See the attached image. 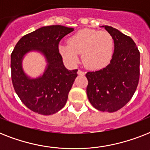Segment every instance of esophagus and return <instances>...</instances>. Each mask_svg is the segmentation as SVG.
Masks as SVG:
<instances>
[{"instance_id":"1","label":"esophagus","mask_w":150,"mask_h":150,"mask_svg":"<svg viewBox=\"0 0 150 150\" xmlns=\"http://www.w3.org/2000/svg\"><path fill=\"white\" fill-rule=\"evenodd\" d=\"M78 75H85V72H84V71H81V70H79V71H78Z\"/></svg>"}]
</instances>
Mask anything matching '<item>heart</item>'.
<instances>
[{
	"mask_svg": "<svg viewBox=\"0 0 150 150\" xmlns=\"http://www.w3.org/2000/svg\"><path fill=\"white\" fill-rule=\"evenodd\" d=\"M114 40L107 31L81 29L68 39V43H61L58 50L64 60L71 64L82 61L89 69H100L108 65L114 54Z\"/></svg>",
	"mask_w": 150,
	"mask_h": 150,
	"instance_id": "obj_1",
	"label": "heart"
}]
</instances>
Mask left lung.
I'll use <instances>...</instances> for the list:
<instances>
[{
    "label": "left lung",
    "instance_id": "8db88e82",
    "mask_svg": "<svg viewBox=\"0 0 150 150\" xmlns=\"http://www.w3.org/2000/svg\"><path fill=\"white\" fill-rule=\"evenodd\" d=\"M114 40V54L104 68L86 73L89 102L100 111L115 112L132 99L139 79L140 53L129 36L103 25Z\"/></svg>",
    "mask_w": 150,
    "mask_h": 150
}]
</instances>
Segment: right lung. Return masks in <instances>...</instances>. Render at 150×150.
<instances>
[{"label": "right lung", "mask_w": 150, "mask_h": 150, "mask_svg": "<svg viewBox=\"0 0 150 150\" xmlns=\"http://www.w3.org/2000/svg\"><path fill=\"white\" fill-rule=\"evenodd\" d=\"M73 28L63 25L41 27L20 39L11 55V80L15 93L29 109L37 114L51 115L66 104L77 69L64 65L58 44ZM38 52L45 57L47 66L43 75L31 78L24 72L22 61L28 52Z\"/></svg>", "instance_id": "right-lung-1"}]
</instances>
